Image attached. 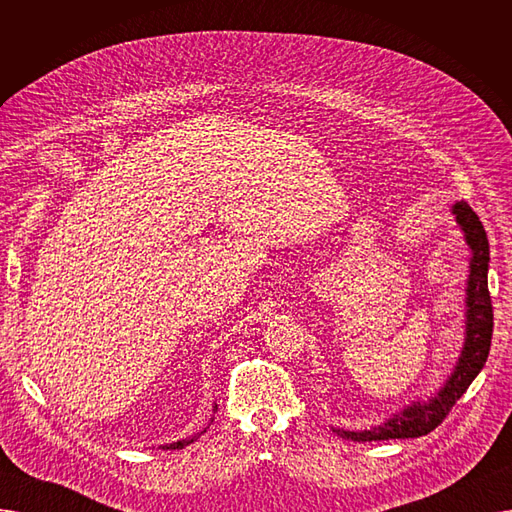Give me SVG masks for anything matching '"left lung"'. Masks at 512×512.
Instances as JSON below:
<instances>
[{
	"mask_svg": "<svg viewBox=\"0 0 512 512\" xmlns=\"http://www.w3.org/2000/svg\"><path fill=\"white\" fill-rule=\"evenodd\" d=\"M452 215L456 224L463 230L465 242L471 251L469 257V278L465 288V342L459 361L444 386L429 396L427 400H413L396 411L384 423L359 429H334L338 436L353 442H375V440H396V438H419L436 429L452 405L459 400L477 373L483 369L490 355L494 313L488 290V267H490V245L486 230H483L475 211L465 203L456 201L452 205Z\"/></svg>",
	"mask_w": 512,
	"mask_h": 512,
	"instance_id": "left-lung-1",
	"label": "left lung"
}]
</instances>
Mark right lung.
<instances>
[{
	"instance_id": "add662e5",
	"label": "right lung",
	"mask_w": 512,
	"mask_h": 512,
	"mask_svg": "<svg viewBox=\"0 0 512 512\" xmlns=\"http://www.w3.org/2000/svg\"><path fill=\"white\" fill-rule=\"evenodd\" d=\"M218 409V405L213 407V411ZM207 429V427H205ZM205 429L203 432H199V434H193V436H188V438H182V440H178V442H172V444H166V446H161V448H172V450H176V448H184V446H188V444H193L201 434H205Z\"/></svg>"
}]
</instances>
